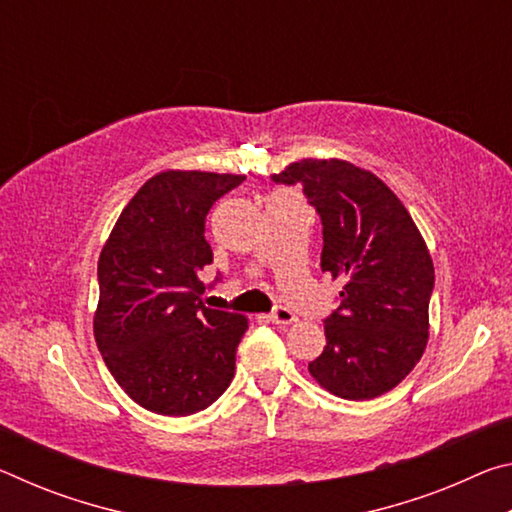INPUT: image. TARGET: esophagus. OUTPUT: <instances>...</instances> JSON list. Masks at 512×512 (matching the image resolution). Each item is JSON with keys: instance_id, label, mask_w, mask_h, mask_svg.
<instances>
[{"instance_id": "obj_1", "label": "esophagus", "mask_w": 512, "mask_h": 512, "mask_svg": "<svg viewBox=\"0 0 512 512\" xmlns=\"http://www.w3.org/2000/svg\"><path fill=\"white\" fill-rule=\"evenodd\" d=\"M268 318H271L275 325H291V323H296V320H298V316L287 307H275Z\"/></svg>"}]
</instances>
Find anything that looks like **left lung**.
I'll use <instances>...</instances> for the list:
<instances>
[{"mask_svg":"<svg viewBox=\"0 0 512 512\" xmlns=\"http://www.w3.org/2000/svg\"><path fill=\"white\" fill-rule=\"evenodd\" d=\"M273 180L302 185L323 223L320 268L343 282L311 377L343 400L388 393L429 339L433 262L420 230L375 173L345 160L307 158Z\"/></svg>","mask_w":512,"mask_h":512,"instance_id":"1","label":"left lung"}]
</instances>
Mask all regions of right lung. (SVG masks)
Instances as JSON below:
<instances>
[{
  "label": "right lung",
  "mask_w": 512,
  "mask_h": 512,
  "mask_svg": "<svg viewBox=\"0 0 512 512\" xmlns=\"http://www.w3.org/2000/svg\"><path fill=\"white\" fill-rule=\"evenodd\" d=\"M246 176L162 171L124 207L99 257L94 339L133 402L160 415H192L235 377L248 318L203 305L212 264L205 219Z\"/></svg>",
  "instance_id": "obj_1"
}]
</instances>
